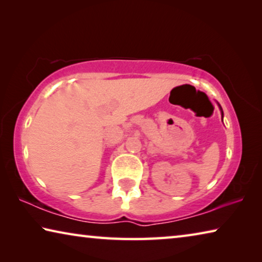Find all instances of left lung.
<instances>
[{
	"mask_svg": "<svg viewBox=\"0 0 262 262\" xmlns=\"http://www.w3.org/2000/svg\"><path fill=\"white\" fill-rule=\"evenodd\" d=\"M220 107H221V106H220ZM222 110V108H221ZM222 118H223V111H222Z\"/></svg>",
	"mask_w": 262,
	"mask_h": 262,
	"instance_id": "8db88e82",
	"label": "left lung"
}]
</instances>
